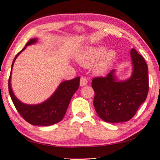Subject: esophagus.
<instances>
[{
  "label": "esophagus",
  "instance_id": "1",
  "mask_svg": "<svg viewBox=\"0 0 160 160\" xmlns=\"http://www.w3.org/2000/svg\"><path fill=\"white\" fill-rule=\"evenodd\" d=\"M80 84V86H82V87L86 86L87 85H88V79H87V78L85 77H81Z\"/></svg>",
  "mask_w": 160,
  "mask_h": 160
}]
</instances>
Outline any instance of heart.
<instances>
[{
	"label": "heart",
	"instance_id": "1",
	"mask_svg": "<svg viewBox=\"0 0 160 160\" xmlns=\"http://www.w3.org/2000/svg\"><path fill=\"white\" fill-rule=\"evenodd\" d=\"M116 57V52L112 48L105 49L103 47H89L79 53L77 61L85 68L92 66L93 73L104 75L113 63Z\"/></svg>",
	"mask_w": 160,
	"mask_h": 160
}]
</instances>
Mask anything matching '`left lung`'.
<instances>
[{
    "instance_id": "obj_1",
    "label": "left lung",
    "mask_w": 160,
    "mask_h": 160,
    "mask_svg": "<svg viewBox=\"0 0 160 160\" xmlns=\"http://www.w3.org/2000/svg\"><path fill=\"white\" fill-rule=\"evenodd\" d=\"M131 58L132 71L128 79L118 80L116 70L113 69L107 77L92 80V87L95 93L94 109L105 122L129 121L147 98L149 90L148 65L134 48L131 50Z\"/></svg>"
}]
</instances>
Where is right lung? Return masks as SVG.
<instances>
[{
    "label": "right lung",
    "instance_id": "add662e5",
    "mask_svg": "<svg viewBox=\"0 0 160 160\" xmlns=\"http://www.w3.org/2000/svg\"><path fill=\"white\" fill-rule=\"evenodd\" d=\"M34 38L27 43L25 47L15 56L12 61L11 71L8 80V89L10 97L16 109L25 121L34 126H51L57 123L63 118L72 97L80 85V77L62 82L51 96L44 102L37 104H28L20 101L15 95L11 87L12 67L18 56L28 46L37 42Z\"/></svg>",
    "mask_w": 160,
    "mask_h": 160
}]
</instances>
